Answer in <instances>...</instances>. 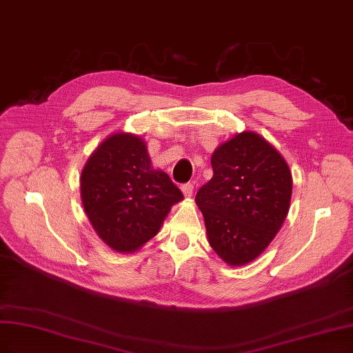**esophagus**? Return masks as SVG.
I'll list each match as a JSON object with an SVG mask.
<instances>
[{
	"label": "esophagus",
	"instance_id": "34e87169",
	"mask_svg": "<svg viewBox=\"0 0 353 353\" xmlns=\"http://www.w3.org/2000/svg\"><path fill=\"white\" fill-rule=\"evenodd\" d=\"M182 192L185 195V198H190L194 194V185L192 183H186L182 186Z\"/></svg>",
	"mask_w": 353,
	"mask_h": 353
}]
</instances>
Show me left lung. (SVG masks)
Masks as SVG:
<instances>
[{
	"label": "left lung",
	"instance_id": "1",
	"mask_svg": "<svg viewBox=\"0 0 353 353\" xmlns=\"http://www.w3.org/2000/svg\"><path fill=\"white\" fill-rule=\"evenodd\" d=\"M213 177L196 192L208 243L229 266L263 253L288 214L293 179L268 140L243 132L211 155Z\"/></svg>",
	"mask_w": 353,
	"mask_h": 353
}]
</instances>
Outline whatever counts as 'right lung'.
I'll use <instances>...</instances> for the list:
<instances>
[{
    "label": "right lung",
    "mask_w": 353,
    "mask_h": 353,
    "mask_svg": "<svg viewBox=\"0 0 353 353\" xmlns=\"http://www.w3.org/2000/svg\"><path fill=\"white\" fill-rule=\"evenodd\" d=\"M81 199L100 239L118 253H133L158 234L183 194L167 173L150 165L143 139L115 133L85 163Z\"/></svg>",
    "instance_id": "right-lung-1"
}]
</instances>
